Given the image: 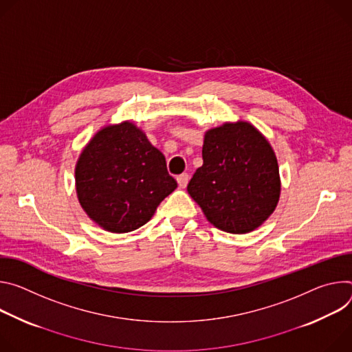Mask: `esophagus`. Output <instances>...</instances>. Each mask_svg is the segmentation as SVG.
<instances>
[{
  "label": "esophagus",
  "instance_id": "34e87169",
  "mask_svg": "<svg viewBox=\"0 0 352 352\" xmlns=\"http://www.w3.org/2000/svg\"><path fill=\"white\" fill-rule=\"evenodd\" d=\"M188 180H190L188 173H182V175H179V176H177V184H179V187L184 188V187L187 186Z\"/></svg>",
  "mask_w": 352,
  "mask_h": 352
}]
</instances>
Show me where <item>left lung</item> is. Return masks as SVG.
Wrapping results in <instances>:
<instances>
[{"instance_id":"left-lung-1","label":"left lung","mask_w":352,"mask_h":352,"mask_svg":"<svg viewBox=\"0 0 352 352\" xmlns=\"http://www.w3.org/2000/svg\"><path fill=\"white\" fill-rule=\"evenodd\" d=\"M280 172L268 141L246 122L206 133L203 166L187 191L207 219L228 233H248L276 210Z\"/></svg>"}]
</instances>
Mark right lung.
Here are the masks:
<instances>
[{"label":"right lung","instance_id":"add662e5","mask_svg":"<svg viewBox=\"0 0 352 352\" xmlns=\"http://www.w3.org/2000/svg\"><path fill=\"white\" fill-rule=\"evenodd\" d=\"M75 183L89 218L114 233L145 225L177 187L164 153L130 122L104 127L89 141L76 162Z\"/></svg>","mask_w":352,"mask_h":352}]
</instances>
